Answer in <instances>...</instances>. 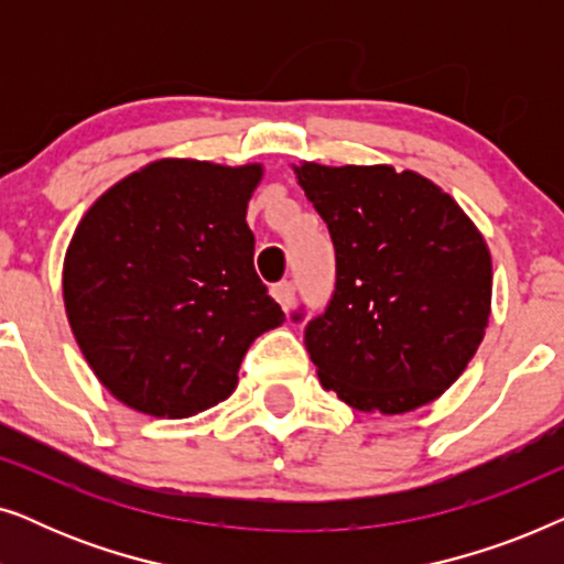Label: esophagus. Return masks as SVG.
<instances>
[{
	"label": "esophagus",
	"instance_id": "1",
	"mask_svg": "<svg viewBox=\"0 0 564 564\" xmlns=\"http://www.w3.org/2000/svg\"><path fill=\"white\" fill-rule=\"evenodd\" d=\"M272 297L282 305V311H290L292 303H295V284L292 282H276L272 288Z\"/></svg>",
	"mask_w": 564,
	"mask_h": 564
}]
</instances>
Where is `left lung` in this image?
Listing matches in <instances>:
<instances>
[{
    "mask_svg": "<svg viewBox=\"0 0 564 564\" xmlns=\"http://www.w3.org/2000/svg\"><path fill=\"white\" fill-rule=\"evenodd\" d=\"M295 174L336 249V290L305 326L321 384L365 413L436 400L488 328L492 264L482 234L415 172L305 161Z\"/></svg>",
    "mask_w": 564,
    "mask_h": 564,
    "instance_id": "1",
    "label": "left lung"
}]
</instances>
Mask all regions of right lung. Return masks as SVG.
Listing matches in <instances>:
<instances>
[{
	"instance_id": "right-lung-1",
	"label": "right lung",
	"mask_w": 564,
	"mask_h": 564,
	"mask_svg": "<svg viewBox=\"0 0 564 564\" xmlns=\"http://www.w3.org/2000/svg\"><path fill=\"white\" fill-rule=\"evenodd\" d=\"M261 164L161 159L89 207L64 259L76 344L120 403L187 419L236 390L282 307L253 269L246 207Z\"/></svg>"
}]
</instances>
